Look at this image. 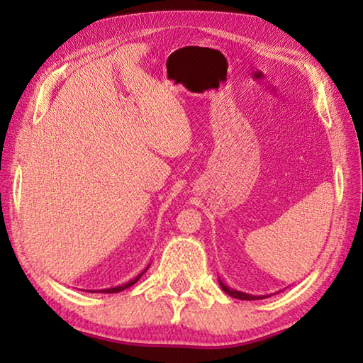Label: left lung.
<instances>
[{
  "label": "left lung",
  "instance_id": "8db88e82",
  "mask_svg": "<svg viewBox=\"0 0 363 363\" xmlns=\"http://www.w3.org/2000/svg\"><path fill=\"white\" fill-rule=\"evenodd\" d=\"M219 285L223 290L230 294L232 298H237V299H245V301H256V299H262V298H267V296H253V294H248V293H242V291H237V290H232V288L227 286L225 284H223V281L219 280Z\"/></svg>",
  "mask_w": 363,
  "mask_h": 363
}]
</instances>
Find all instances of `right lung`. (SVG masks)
Listing matches in <instances>:
<instances>
[{"label": "right lung", "instance_id": "1", "mask_svg": "<svg viewBox=\"0 0 363 363\" xmlns=\"http://www.w3.org/2000/svg\"><path fill=\"white\" fill-rule=\"evenodd\" d=\"M147 269H149V267H147ZM147 269H144L143 270V272H140L139 275H138V277L136 279H133V280H130V281H126V284L125 285H120V286H113V288H107V290H97V291H99V293H118V291H123V290H126V288H130V286H133L134 284H136V281L140 279V277H143V274L145 272V270ZM91 293H94V291H91Z\"/></svg>", "mask_w": 363, "mask_h": 363}]
</instances>
